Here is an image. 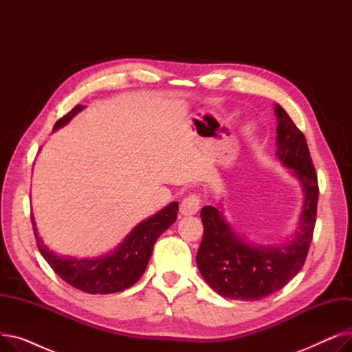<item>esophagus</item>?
Wrapping results in <instances>:
<instances>
[{"label":"esophagus","mask_w":352,"mask_h":352,"mask_svg":"<svg viewBox=\"0 0 352 352\" xmlns=\"http://www.w3.org/2000/svg\"><path fill=\"white\" fill-rule=\"evenodd\" d=\"M199 204H201L199 197L195 194H191L181 201L179 211L182 215H194L198 212Z\"/></svg>","instance_id":"34e87169"}]
</instances>
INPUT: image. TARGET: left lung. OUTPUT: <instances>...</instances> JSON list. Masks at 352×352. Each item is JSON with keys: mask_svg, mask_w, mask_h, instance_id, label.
<instances>
[{"mask_svg": "<svg viewBox=\"0 0 352 352\" xmlns=\"http://www.w3.org/2000/svg\"><path fill=\"white\" fill-rule=\"evenodd\" d=\"M276 157L298 178L304 191L300 227L289 241L280 245L247 243L227 223L218 208L201 210L204 235L197 254L202 278L221 297L256 301L287 285L302 268L317 219L318 179L307 140L276 104Z\"/></svg>", "mask_w": 352, "mask_h": 352, "instance_id": "1", "label": "left lung"}]
</instances>
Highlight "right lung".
Segmentation results:
<instances>
[{"instance_id":"add662e5","label":"right lung","mask_w":352,"mask_h":352,"mask_svg":"<svg viewBox=\"0 0 352 352\" xmlns=\"http://www.w3.org/2000/svg\"><path fill=\"white\" fill-rule=\"evenodd\" d=\"M81 109H84V105L74 107L67 116L55 122L54 131L68 124ZM177 214L178 202L174 201L135 226L114 251L98 258L81 260L51 251L38 236L32 215L31 223L41 255L65 283L88 294H114L129 288L141 278L151 258L155 241L166 228L175 223Z\"/></svg>"}]
</instances>
